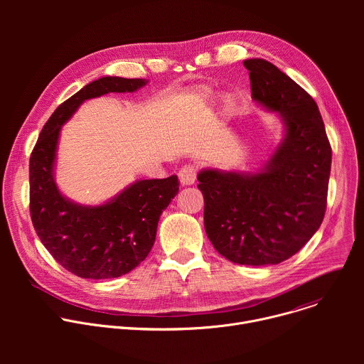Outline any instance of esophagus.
<instances>
[{
    "mask_svg": "<svg viewBox=\"0 0 364 364\" xmlns=\"http://www.w3.org/2000/svg\"><path fill=\"white\" fill-rule=\"evenodd\" d=\"M196 177H197V170L193 166H184L178 171V178L181 186H193L196 183Z\"/></svg>",
    "mask_w": 364,
    "mask_h": 364,
    "instance_id": "obj_1",
    "label": "esophagus"
}]
</instances>
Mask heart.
<instances>
[{
  "mask_svg": "<svg viewBox=\"0 0 364 364\" xmlns=\"http://www.w3.org/2000/svg\"><path fill=\"white\" fill-rule=\"evenodd\" d=\"M197 97H198V100H201V102H209V100H212V97H213V92L210 90V89H200L198 92H197ZM223 108H225V111L226 112H232L233 111V108H235V99L232 97V96H226L225 97V100H223Z\"/></svg>",
  "mask_w": 364,
  "mask_h": 364,
  "instance_id": "1",
  "label": "heart"
}]
</instances>
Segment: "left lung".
<instances>
[{
    "mask_svg": "<svg viewBox=\"0 0 364 364\" xmlns=\"http://www.w3.org/2000/svg\"><path fill=\"white\" fill-rule=\"evenodd\" d=\"M252 100L275 112L281 142L257 171L203 168L204 229L215 249L233 264L277 265L320 229L331 170V146L316 100L275 65L243 62Z\"/></svg>",
    "mask_w": 364,
    "mask_h": 364,
    "instance_id": "left-lung-1",
    "label": "left lung"
}]
</instances>
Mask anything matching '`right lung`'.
Returning a JSON list of instances; mask_svg holds the SVG:
<instances>
[{"instance_id": "add662e5", "label": "right lung", "mask_w": 364, "mask_h": 364, "mask_svg": "<svg viewBox=\"0 0 364 364\" xmlns=\"http://www.w3.org/2000/svg\"><path fill=\"white\" fill-rule=\"evenodd\" d=\"M146 79L99 77L65 100L43 127L30 157V213L44 247L69 272L86 279L118 278L148 256L160 216L178 193V177L138 180L108 201L68 198L55 178L62 127L87 99L135 92Z\"/></svg>"}]
</instances>
